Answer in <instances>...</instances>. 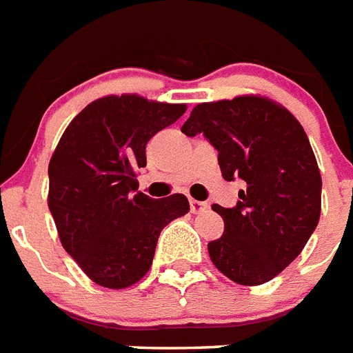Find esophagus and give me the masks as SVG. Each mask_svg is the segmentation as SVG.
<instances>
[{"instance_id":"34e87169","label":"esophagus","mask_w":353,"mask_h":353,"mask_svg":"<svg viewBox=\"0 0 353 353\" xmlns=\"http://www.w3.org/2000/svg\"><path fill=\"white\" fill-rule=\"evenodd\" d=\"M210 208V205L205 201H197V199H190V210L194 212V214H201V212L208 210Z\"/></svg>"}]
</instances>
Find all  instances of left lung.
Masks as SVG:
<instances>
[{
  "label": "left lung",
  "mask_w": 353,
  "mask_h": 353,
  "mask_svg": "<svg viewBox=\"0 0 353 353\" xmlns=\"http://www.w3.org/2000/svg\"><path fill=\"white\" fill-rule=\"evenodd\" d=\"M217 150L226 181H245L234 208L214 205L225 232L212 263L234 283L263 285L296 259L321 216V174L308 136L285 107L261 96L201 103L181 127Z\"/></svg>",
  "instance_id": "obj_1"
}]
</instances>
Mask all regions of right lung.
<instances>
[{
	"instance_id": "add662e5",
	"label": "right lung",
	"mask_w": 353,
	"mask_h": 353,
	"mask_svg": "<svg viewBox=\"0 0 353 353\" xmlns=\"http://www.w3.org/2000/svg\"><path fill=\"white\" fill-rule=\"evenodd\" d=\"M186 105L136 94L96 99L74 117L48 163V208L63 248L94 283L121 290L148 272L157 237L190 210L183 194L137 192L147 143Z\"/></svg>"
}]
</instances>
